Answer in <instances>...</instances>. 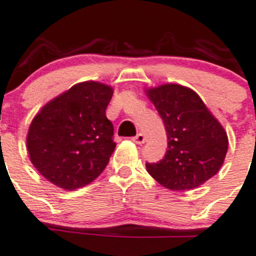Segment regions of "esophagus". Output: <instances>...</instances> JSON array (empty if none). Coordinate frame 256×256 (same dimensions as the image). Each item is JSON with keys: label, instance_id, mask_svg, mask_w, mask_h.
<instances>
[{"label": "esophagus", "instance_id": "obj_1", "mask_svg": "<svg viewBox=\"0 0 256 256\" xmlns=\"http://www.w3.org/2000/svg\"><path fill=\"white\" fill-rule=\"evenodd\" d=\"M132 140L134 142V144H144V140H146V137H144V134H142V133H138L136 137L132 138Z\"/></svg>", "mask_w": 256, "mask_h": 256}]
</instances>
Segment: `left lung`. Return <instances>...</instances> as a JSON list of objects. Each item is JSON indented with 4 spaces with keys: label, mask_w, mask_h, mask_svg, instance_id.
<instances>
[{
    "label": "left lung",
    "mask_w": 256,
    "mask_h": 256,
    "mask_svg": "<svg viewBox=\"0 0 256 256\" xmlns=\"http://www.w3.org/2000/svg\"><path fill=\"white\" fill-rule=\"evenodd\" d=\"M165 124L168 151L158 162H147L148 174L170 190H189L214 176L228 148L224 126L198 94L176 84L147 90Z\"/></svg>",
    "instance_id": "1"
}]
</instances>
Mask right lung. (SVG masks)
Segmentation results:
<instances>
[{
  "instance_id": "right-lung-1",
  "label": "right lung",
  "mask_w": 256,
  "mask_h": 256,
  "mask_svg": "<svg viewBox=\"0 0 256 256\" xmlns=\"http://www.w3.org/2000/svg\"><path fill=\"white\" fill-rule=\"evenodd\" d=\"M110 86L86 81L44 105L30 124V161L48 182L74 190L96 179L116 148L105 110Z\"/></svg>"
}]
</instances>
